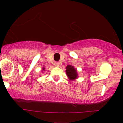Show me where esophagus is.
<instances>
[{
    "mask_svg": "<svg viewBox=\"0 0 123 123\" xmlns=\"http://www.w3.org/2000/svg\"><path fill=\"white\" fill-rule=\"evenodd\" d=\"M55 65L56 66V67H59L60 66V63L58 62H56L55 63Z\"/></svg>",
    "mask_w": 123,
    "mask_h": 123,
    "instance_id": "1",
    "label": "esophagus"
}]
</instances>
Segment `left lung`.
I'll return each mask as SVG.
<instances>
[{
  "label": "left lung",
  "instance_id": "1",
  "mask_svg": "<svg viewBox=\"0 0 123 123\" xmlns=\"http://www.w3.org/2000/svg\"><path fill=\"white\" fill-rule=\"evenodd\" d=\"M66 73L67 74V76L69 77V79H71V80H74V79H76L77 77H78L76 69L71 65L67 66Z\"/></svg>",
  "mask_w": 123,
  "mask_h": 123
}]
</instances>
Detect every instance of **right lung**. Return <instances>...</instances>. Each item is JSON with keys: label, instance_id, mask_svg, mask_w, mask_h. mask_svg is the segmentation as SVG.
<instances>
[{"label": "right lung", "instance_id": "1", "mask_svg": "<svg viewBox=\"0 0 123 123\" xmlns=\"http://www.w3.org/2000/svg\"><path fill=\"white\" fill-rule=\"evenodd\" d=\"M43 69H44V68H43Z\"/></svg>", "mask_w": 123, "mask_h": 123}]
</instances>
